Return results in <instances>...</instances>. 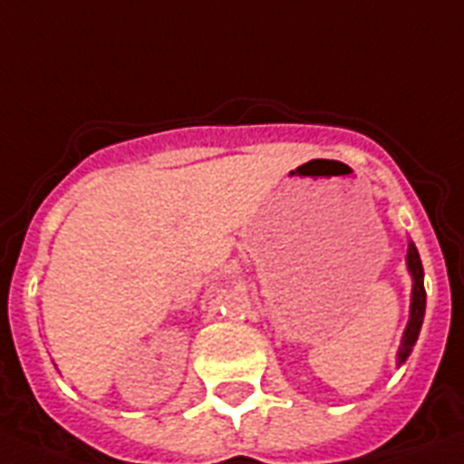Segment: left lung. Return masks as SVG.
<instances>
[{
  "mask_svg": "<svg viewBox=\"0 0 464 464\" xmlns=\"http://www.w3.org/2000/svg\"><path fill=\"white\" fill-rule=\"evenodd\" d=\"M406 271L411 276V308L404 336H401L400 350H397V366H401L409 360L411 350H413L418 341V334H420L422 317H425V273H422L420 255H418L416 245L411 243V240L409 249H406Z\"/></svg>",
  "mask_w": 464,
  "mask_h": 464,
  "instance_id": "obj_1",
  "label": "left lung"
}]
</instances>
